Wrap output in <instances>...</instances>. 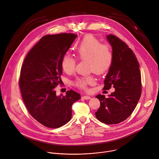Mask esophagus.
<instances>
[{"mask_svg": "<svg viewBox=\"0 0 159 159\" xmlns=\"http://www.w3.org/2000/svg\"><path fill=\"white\" fill-rule=\"evenodd\" d=\"M82 98H83L85 100H87V99H90V98H91V97H90V96H84L82 97Z\"/></svg>", "mask_w": 159, "mask_h": 159, "instance_id": "34e87169", "label": "esophagus"}]
</instances>
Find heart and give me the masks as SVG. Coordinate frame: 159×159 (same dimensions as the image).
<instances>
[{"label":"heart","instance_id":"b5f03b06","mask_svg":"<svg viewBox=\"0 0 159 159\" xmlns=\"http://www.w3.org/2000/svg\"><path fill=\"white\" fill-rule=\"evenodd\" d=\"M77 57L82 60H88L90 70L102 74L107 70L112 61V53L109 46L101 44L93 36L88 35L83 38L75 49ZM75 60L70 55H65L61 60L63 70L68 74L72 73L75 67ZM94 82L92 77L77 79L75 84L81 89H86L88 84Z\"/></svg>","mask_w":159,"mask_h":159}]
</instances>
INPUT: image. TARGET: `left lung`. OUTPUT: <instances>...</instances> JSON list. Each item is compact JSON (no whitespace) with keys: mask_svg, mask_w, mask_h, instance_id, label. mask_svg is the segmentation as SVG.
Wrapping results in <instances>:
<instances>
[{"mask_svg":"<svg viewBox=\"0 0 159 159\" xmlns=\"http://www.w3.org/2000/svg\"><path fill=\"white\" fill-rule=\"evenodd\" d=\"M107 40L112 47V61L106 76L104 88L114 86L115 91L96 96L101 103L96 116L100 121L117 124L126 120L134 111L141 96V74L139 61L128 45L116 36L109 34Z\"/></svg>","mask_w":159,"mask_h":159,"instance_id":"1","label":"left lung"}]
</instances>
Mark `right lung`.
I'll return each mask as SVG.
<instances>
[{"instance_id":"add662e5","label":"right lung","mask_w":159,"mask_h":159,"mask_svg":"<svg viewBox=\"0 0 159 159\" xmlns=\"http://www.w3.org/2000/svg\"><path fill=\"white\" fill-rule=\"evenodd\" d=\"M77 35L61 33L42 37L29 52L22 64L19 87L30 115L48 128L62 126L72 118V106L80 94L68 90L56 94L61 84V60Z\"/></svg>"}]
</instances>
